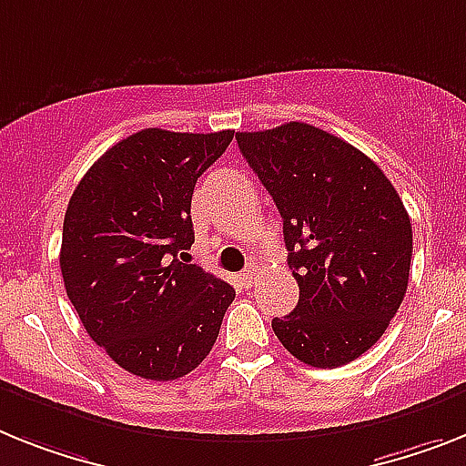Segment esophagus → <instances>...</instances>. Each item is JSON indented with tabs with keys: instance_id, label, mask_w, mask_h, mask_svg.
Masks as SVG:
<instances>
[{
	"instance_id": "obj_1",
	"label": "esophagus",
	"mask_w": 466,
	"mask_h": 466,
	"mask_svg": "<svg viewBox=\"0 0 466 466\" xmlns=\"http://www.w3.org/2000/svg\"><path fill=\"white\" fill-rule=\"evenodd\" d=\"M256 275H258L256 265H248V268L241 272V284H244V287H251L253 279H256Z\"/></svg>"
}]
</instances>
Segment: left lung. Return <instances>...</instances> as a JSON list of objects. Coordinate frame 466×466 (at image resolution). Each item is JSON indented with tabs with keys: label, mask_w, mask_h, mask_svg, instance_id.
Here are the masks:
<instances>
[{
	"label": "left lung",
	"mask_w": 466,
	"mask_h": 466,
	"mask_svg": "<svg viewBox=\"0 0 466 466\" xmlns=\"http://www.w3.org/2000/svg\"><path fill=\"white\" fill-rule=\"evenodd\" d=\"M284 220L299 306L272 329L293 358L334 370L370 350L400 308L412 225L381 167L308 123L237 132Z\"/></svg>",
	"instance_id": "obj_1"
}]
</instances>
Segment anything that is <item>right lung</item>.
<instances>
[{
	"label": "right lung",
	"instance_id": "obj_1",
	"mask_svg": "<svg viewBox=\"0 0 466 466\" xmlns=\"http://www.w3.org/2000/svg\"><path fill=\"white\" fill-rule=\"evenodd\" d=\"M234 132H167L120 139L89 167L68 201L61 275L82 327L108 358L151 381L201 365L234 289L179 263L194 244L191 194Z\"/></svg>",
	"mask_w": 466,
	"mask_h": 466
}]
</instances>
